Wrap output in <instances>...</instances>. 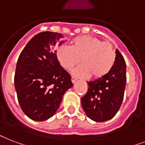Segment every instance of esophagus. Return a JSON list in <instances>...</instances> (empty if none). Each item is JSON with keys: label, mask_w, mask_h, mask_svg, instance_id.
Instances as JSON below:
<instances>
[{"label": "esophagus", "mask_w": 145, "mask_h": 145, "mask_svg": "<svg viewBox=\"0 0 145 145\" xmlns=\"http://www.w3.org/2000/svg\"><path fill=\"white\" fill-rule=\"evenodd\" d=\"M71 81H72V83H75L77 81V78L74 77H71Z\"/></svg>", "instance_id": "1"}]
</instances>
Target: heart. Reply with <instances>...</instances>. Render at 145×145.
I'll list each match as a JSON object with an SVG mask.
<instances>
[{
	"label": "heart",
	"mask_w": 145,
	"mask_h": 145,
	"mask_svg": "<svg viewBox=\"0 0 145 145\" xmlns=\"http://www.w3.org/2000/svg\"><path fill=\"white\" fill-rule=\"evenodd\" d=\"M56 56L60 65L71 70L81 61L83 65L74 70L77 77H103L111 71L116 61V51L112 44L92 36H81L71 40V46L56 48Z\"/></svg>",
	"instance_id": "obj_1"
}]
</instances>
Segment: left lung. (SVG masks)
Returning a JSON list of instances; mask_svg holds the SVG:
<instances>
[{
	"mask_svg": "<svg viewBox=\"0 0 145 145\" xmlns=\"http://www.w3.org/2000/svg\"><path fill=\"white\" fill-rule=\"evenodd\" d=\"M113 67L106 75L87 82V93L81 104L87 117L97 122L107 121L116 116L121 106L126 84V64L119 51Z\"/></svg>",
	"mask_w": 145,
	"mask_h": 145,
	"instance_id": "8db88e82",
	"label": "left lung"
}]
</instances>
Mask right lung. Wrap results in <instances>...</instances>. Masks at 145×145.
Wrapping results in <instances>:
<instances>
[{
    "label": "right lung",
    "instance_id": "1",
    "mask_svg": "<svg viewBox=\"0 0 145 145\" xmlns=\"http://www.w3.org/2000/svg\"><path fill=\"white\" fill-rule=\"evenodd\" d=\"M62 37L48 31L38 33L19 56L14 86L23 112L34 121L53 116L64 93L73 86L71 75L61 66L54 51Z\"/></svg>",
    "mask_w": 145,
    "mask_h": 145
}]
</instances>
